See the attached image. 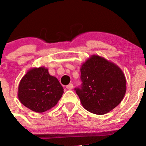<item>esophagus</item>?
<instances>
[{
	"instance_id": "obj_1",
	"label": "esophagus",
	"mask_w": 146,
	"mask_h": 146,
	"mask_svg": "<svg viewBox=\"0 0 146 146\" xmlns=\"http://www.w3.org/2000/svg\"><path fill=\"white\" fill-rule=\"evenodd\" d=\"M73 83H70V84L68 85V86H66V88H67L68 90H71V89L73 88Z\"/></svg>"
}]
</instances>
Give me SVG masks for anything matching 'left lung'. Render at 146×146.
<instances>
[{
  "mask_svg": "<svg viewBox=\"0 0 146 146\" xmlns=\"http://www.w3.org/2000/svg\"><path fill=\"white\" fill-rule=\"evenodd\" d=\"M81 88H75L82 106L92 113L103 115L121 103L126 92V80L117 65L93 55L80 68Z\"/></svg>",
  "mask_w": 146,
  "mask_h": 146,
  "instance_id": "1",
  "label": "left lung"
}]
</instances>
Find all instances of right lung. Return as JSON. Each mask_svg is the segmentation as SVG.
Masks as SVG:
<instances>
[{
    "label": "right lung",
    "mask_w": 146,
    "mask_h": 146,
    "mask_svg": "<svg viewBox=\"0 0 146 146\" xmlns=\"http://www.w3.org/2000/svg\"><path fill=\"white\" fill-rule=\"evenodd\" d=\"M63 88L58 80L43 66L31 68L21 80L18 97L31 111L43 113L54 107L62 97Z\"/></svg>",
    "instance_id": "obj_1"
}]
</instances>
